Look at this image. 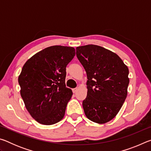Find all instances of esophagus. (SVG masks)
<instances>
[{"label":"esophagus","instance_id":"obj_1","mask_svg":"<svg viewBox=\"0 0 151 151\" xmlns=\"http://www.w3.org/2000/svg\"><path fill=\"white\" fill-rule=\"evenodd\" d=\"M76 91H77V88H73V93H75L76 92Z\"/></svg>","mask_w":151,"mask_h":151}]
</instances>
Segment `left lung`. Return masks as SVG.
Segmentation results:
<instances>
[{
  "mask_svg": "<svg viewBox=\"0 0 151 151\" xmlns=\"http://www.w3.org/2000/svg\"><path fill=\"white\" fill-rule=\"evenodd\" d=\"M76 53L88 78L83 101L85 115L96 123H106L118 114L127 98L129 68L116 54L100 46L78 47Z\"/></svg>",
  "mask_w": 151,
  "mask_h": 151,
  "instance_id": "obj_1",
  "label": "left lung"
}]
</instances>
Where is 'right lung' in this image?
<instances>
[{"mask_svg":"<svg viewBox=\"0 0 151 151\" xmlns=\"http://www.w3.org/2000/svg\"><path fill=\"white\" fill-rule=\"evenodd\" d=\"M75 55L73 47L52 46L28 60L19 76L20 95L30 115L40 124L63 119L73 95L66 87V67Z\"/></svg>","mask_w":151,"mask_h":151,"instance_id":"1","label":"right lung"}]
</instances>
